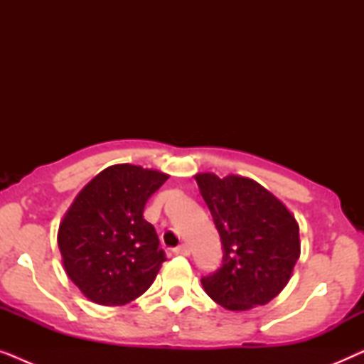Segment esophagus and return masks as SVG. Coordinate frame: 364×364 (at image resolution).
I'll list each match as a JSON object with an SVG mask.
<instances>
[{
	"label": "esophagus",
	"mask_w": 364,
	"mask_h": 364,
	"mask_svg": "<svg viewBox=\"0 0 364 364\" xmlns=\"http://www.w3.org/2000/svg\"><path fill=\"white\" fill-rule=\"evenodd\" d=\"M173 253H176V255L187 257V255H191V248H188V245H186V243H182V245L173 248Z\"/></svg>",
	"instance_id": "esophagus-1"
}]
</instances>
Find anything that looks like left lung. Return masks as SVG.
I'll list each match as a JSON object with an SVG mask.
<instances>
[{
    "mask_svg": "<svg viewBox=\"0 0 364 364\" xmlns=\"http://www.w3.org/2000/svg\"><path fill=\"white\" fill-rule=\"evenodd\" d=\"M193 177L223 248L220 268L202 278L203 290L232 311L267 305L287 287L300 257L295 217L248 177L220 178L210 172Z\"/></svg>",
    "mask_w": 364,
    "mask_h": 364,
    "instance_id": "obj_1",
    "label": "left lung"
}]
</instances>
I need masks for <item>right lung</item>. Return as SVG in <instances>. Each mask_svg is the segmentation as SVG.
Returning <instances> with one entry per match:
<instances>
[{"instance_id": "1", "label": "right lung", "mask_w": 364, "mask_h": 364, "mask_svg": "<svg viewBox=\"0 0 364 364\" xmlns=\"http://www.w3.org/2000/svg\"><path fill=\"white\" fill-rule=\"evenodd\" d=\"M167 178L152 168L117 164L74 198L59 225L58 245L68 277L91 301L126 305L156 280L166 253L144 207Z\"/></svg>"}]
</instances>
